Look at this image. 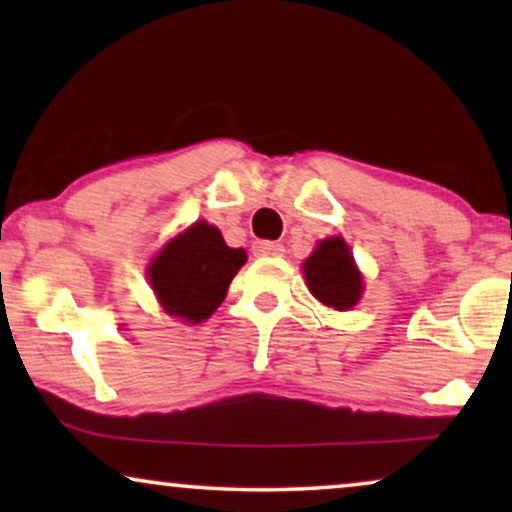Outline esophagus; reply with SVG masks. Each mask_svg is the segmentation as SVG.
I'll list each match as a JSON object with an SVG mask.
<instances>
[{
	"mask_svg": "<svg viewBox=\"0 0 512 512\" xmlns=\"http://www.w3.org/2000/svg\"><path fill=\"white\" fill-rule=\"evenodd\" d=\"M251 251H254V256H282L284 247L279 242L258 240V242L251 244Z\"/></svg>",
	"mask_w": 512,
	"mask_h": 512,
	"instance_id": "obj_1",
	"label": "esophagus"
}]
</instances>
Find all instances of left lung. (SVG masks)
<instances>
[{
  "mask_svg": "<svg viewBox=\"0 0 512 512\" xmlns=\"http://www.w3.org/2000/svg\"><path fill=\"white\" fill-rule=\"evenodd\" d=\"M303 270L314 298L328 307L349 310L361 298V275L342 237L321 242L317 251L305 261Z\"/></svg>",
  "mask_w": 512,
  "mask_h": 512,
  "instance_id": "1",
  "label": "left lung"
}]
</instances>
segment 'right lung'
<instances>
[{"instance_id":"add662e5","label":"right lung","mask_w":512,"mask_h":512,"mask_svg":"<svg viewBox=\"0 0 512 512\" xmlns=\"http://www.w3.org/2000/svg\"><path fill=\"white\" fill-rule=\"evenodd\" d=\"M244 261L247 251L230 249L219 228L198 221L153 258L149 282L167 314L198 324L221 305Z\"/></svg>"}]
</instances>
